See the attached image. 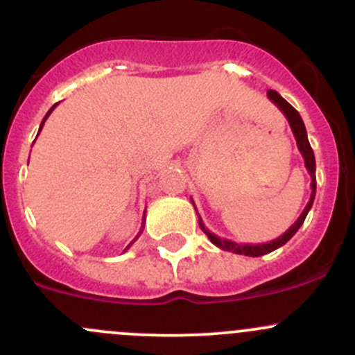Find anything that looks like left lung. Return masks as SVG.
Listing matches in <instances>:
<instances>
[{
	"label": "left lung",
	"instance_id": "obj_1",
	"mask_svg": "<svg viewBox=\"0 0 355 355\" xmlns=\"http://www.w3.org/2000/svg\"><path fill=\"white\" fill-rule=\"evenodd\" d=\"M268 98L274 103V105L277 106V108L281 110V112H283L286 120H288L289 127H291V130H293V135H295V139H296V146H298L301 155H303V159H304V167H306V171L310 173V176H311V196H310V201H308V205L304 207L303 213H301V215L298 216V220H296V222L293 223L291 227H289L288 230H286L284 234L281 235V237H277L276 240H270L269 243H257V245H250V243H237V242H232V240L216 237L215 234H211V232H209L208 228L205 227L201 216H198V218H200V220H198V223H200L201 230H203L205 234L208 235L209 242L215 243V245L218 247V249H222V250H228V252L240 254V255H249V257H261V255L269 254V252H272V250L283 247L284 243L288 242V240L291 239L293 235H295L296 232L300 230L301 225H303L304 218H306V215H308V211L311 209V205H313L315 193H316L315 154H313V148H311V146H310V142H308L306 128H304V123H303V120H301L300 113L296 112V110L293 108V106L289 105V103L286 101L279 93H276V91L269 89L268 91ZM194 208H196V207H194Z\"/></svg>",
	"mask_w": 355,
	"mask_h": 355
}]
</instances>
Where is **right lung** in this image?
I'll return each instance as SVG.
<instances>
[{"label": "right lung", "instance_id": "right-lung-1", "mask_svg": "<svg viewBox=\"0 0 355 355\" xmlns=\"http://www.w3.org/2000/svg\"><path fill=\"white\" fill-rule=\"evenodd\" d=\"M57 105H59V103H55V105H54V106H52V108H51V110H49V112H47V115H45V116H44V120H42V123H40L39 133H40V130H42V127H44L45 120H47V118H49V115H51V113H52V112H54V108H55V106H57ZM144 223H146V222H142V225H144ZM142 230H144V228H142ZM142 230H140V232H139V235H140V234H142ZM139 235H137V237H135V239H133L130 243H128V245H127V249H128V247H130V245H132V243H133V242H135V240H137V239H139ZM127 249H125V250H127Z\"/></svg>", "mask_w": 355, "mask_h": 355}]
</instances>
